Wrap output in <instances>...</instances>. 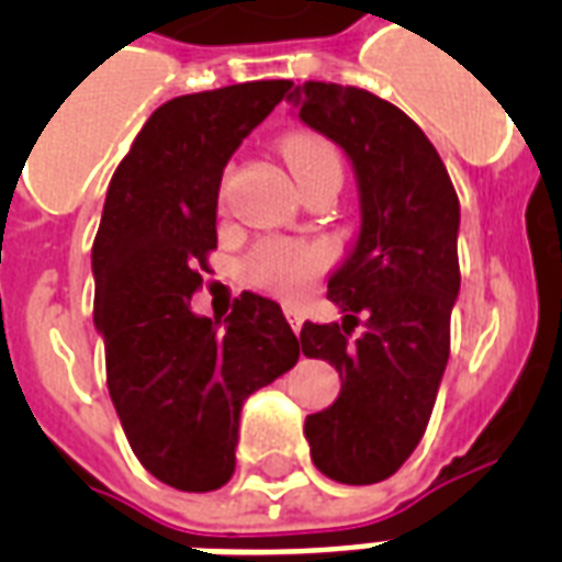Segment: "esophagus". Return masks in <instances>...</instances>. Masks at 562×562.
<instances>
[{
	"label": "esophagus",
	"mask_w": 562,
	"mask_h": 562,
	"mask_svg": "<svg viewBox=\"0 0 562 562\" xmlns=\"http://www.w3.org/2000/svg\"><path fill=\"white\" fill-rule=\"evenodd\" d=\"M282 312H285V317H289V324L294 333H300V326H303V321H306V312L300 306H294V303H289V306H282Z\"/></svg>",
	"instance_id": "esophagus-1"
}]
</instances>
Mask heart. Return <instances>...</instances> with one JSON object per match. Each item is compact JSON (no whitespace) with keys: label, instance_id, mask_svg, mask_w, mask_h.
<instances>
[{"label":"heart","instance_id":"heart-1","mask_svg":"<svg viewBox=\"0 0 562 562\" xmlns=\"http://www.w3.org/2000/svg\"><path fill=\"white\" fill-rule=\"evenodd\" d=\"M280 151L294 171V178L303 180L326 166H341L335 145L321 134L297 131L280 143ZM329 265V250L321 241H300V238H268L247 256L245 273L256 289L271 291L280 297H303L321 273Z\"/></svg>","mask_w":562,"mask_h":562}]
</instances>
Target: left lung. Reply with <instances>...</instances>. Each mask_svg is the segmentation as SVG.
Wrapping results in <instances>:
<instances>
[{"mask_svg":"<svg viewBox=\"0 0 562 562\" xmlns=\"http://www.w3.org/2000/svg\"><path fill=\"white\" fill-rule=\"evenodd\" d=\"M291 99L347 151L361 192L359 241L326 294L344 321L300 329L303 356L344 375L338 400L306 417V440L324 475L375 484L408 461L435 408L461 289V206L435 145L396 104L324 81Z\"/></svg>","mask_w":562,"mask_h":562,"instance_id":"obj_1","label":"left lung"}]
</instances>
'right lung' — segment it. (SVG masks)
Wrapping results in <instances>:
<instances>
[{
	"label": "right lung",
	"instance_id": "1",
	"mask_svg": "<svg viewBox=\"0 0 562 562\" xmlns=\"http://www.w3.org/2000/svg\"><path fill=\"white\" fill-rule=\"evenodd\" d=\"M289 90L247 81L154 110L110 180L92 241L110 400L139 463L187 493L233 479L241 405L300 359L273 300L241 291L224 329L189 308L218 247L224 166Z\"/></svg>",
	"mask_w": 562,
	"mask_h": 562
}]
</instances>
